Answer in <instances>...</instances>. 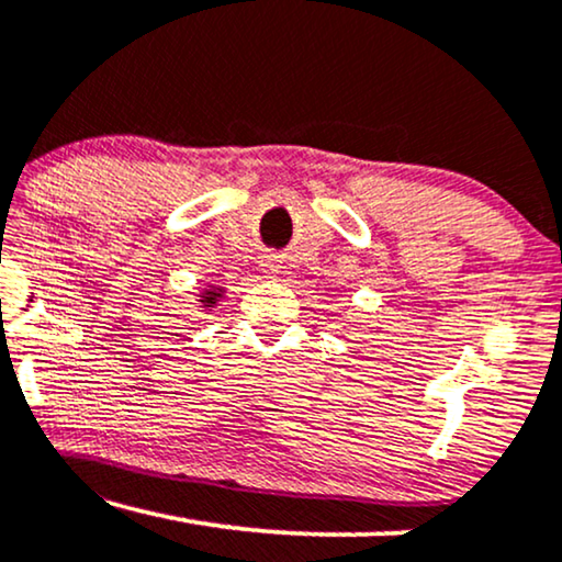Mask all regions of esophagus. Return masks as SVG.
<instances>
[{"label": "esophagus", "mask_w": 562, "mask_h": 562, "mask_svg": "<svg viewBox=\"0 0 562 562\" xmlns=\"http://www.w3.org/2000/svg\"><path fill=\"white\" fill-rule=\"evenodd\" d=\"M279 268H281L279 260H276L273 256H266V258H263V271H266V273H279Z\"/></svg>", "instance_id": "obj_1"}]
</instances>
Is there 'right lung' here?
<instances>
[{
  "label": "right lung",
  "mask_w": 562,
  "mask_h": 562,
  "mask_svg": "<svg viewBox=\"0 0 562 562\" xmlns=\"http://www.w3.org/2000/svg\"><path fill=\"white\" fill-rule=\"evenodd\" d=\"M222 296V289H210V291H202V296H199V302L204 306H214V302Z\"/></svg>",
  "instance_id": "1"
}]
</instances>
